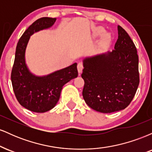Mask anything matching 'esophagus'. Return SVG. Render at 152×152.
<instances>
[{"label": "esophagus", "instance_id": "esophagus-1", "mask_svg": "<svg viewBox=\"0 0 152 152\" xmlns=\"http://www.w3.org/2000/svg\"><path fill=\"white\" fill-rule=\"evenodd\" d=\"M77 69H78V74H81L82 72V70H83V65H82L81 63H78L77 65Z\"/></svg>", "mask_w": 152, "mask_h": 152}]
</instances>
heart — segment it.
<instances>
[{"label":"heart","mask_w":152,"mask_h":152,"mask_svg":"<svg viewBox=\"0 0 152 152\" xmlns=\"http://www.w3.org/2000/svg\"><path fill=\"white\" fill-rule=\"evenodd\" d=\"M104 33H105V29L102 27H96L94 29V35L96 37L102 36ZM111 41H112V38H111V35L109 34H104L102 36L101 42L102 44L107 46V45L111 44Z\"/></svg>","instance_id":"heart-1"}]
</instances>
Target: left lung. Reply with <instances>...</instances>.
<instances>
[{"label": "left lung", "instance_id": "8db88e82", "mask_svg": "<svg viewBox=\"0 0 152 152\" xmlns=\"http://www.w3.org/2000/svg\"><path fill=\"white\" fill-rule=\"evenodd\" d=\"M114 50L83 61V99L91 109L106 114L126 108L139 84L137 48L120 26Z\"/></svg>", "mask_w": 152, "mask_h": 152}]
</instances>
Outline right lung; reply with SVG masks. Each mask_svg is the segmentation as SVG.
<instances>
[{
  "instance_id": "right-lung-1",
  "label": "right lung",
  "mask_w": 152,
  "mask_h": 152,
  "mask_svg": "<svg viewBox=\"0 0 152 152\" xmlns=\"http://www.w3.org/2000/svg\"><path fill=\"white\" fill-rule=\"evenodd\" d=\"M56 20L48 17L36 20L20 38L15 50L11 71L13 91L19 104L34 112L43 113L53 109L59 100L64 85L78 76L76 63L44 76L31 74L26 64V48L31 35L51 27Z\"/></svg>"
}]
</instances>
